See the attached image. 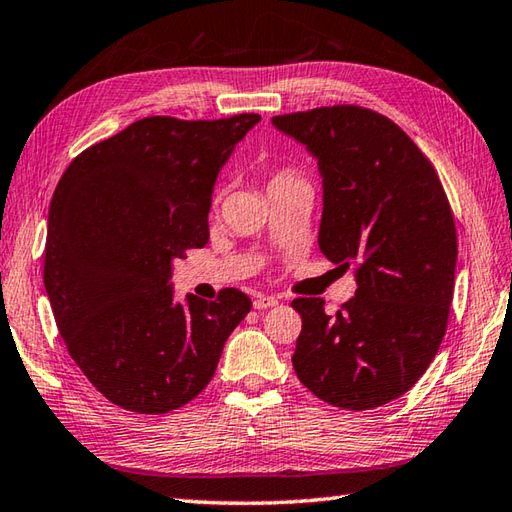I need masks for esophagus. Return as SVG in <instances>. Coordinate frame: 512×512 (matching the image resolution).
<instances>
[{"instance_id": "34e87169", "label": "esophagus", "mask_w": 512, "mask_h": 512, "mask_svg": "<svg viewBox=\"0 0 512 512\" xmlns=\"http://www.w3.org/2000/svg\"><path fill=\"white\" fill-rule=\"evenodd\" d=\"M276 305H278V298H274V296L260 294V296L254 298V307H256V310H267V307H276Z\"/></svg>"}]
</instances>
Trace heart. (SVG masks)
Instances as JSON below:
<instances>
[{"label":"heart","mask_w":512,"mask_h":512,"mask_svg":"<svg viewBox=\"0 0 512 512\" xmlns=\"http://www.w3.org/2000/svg\"><path fill=\"white\" fill-rule=\"evenodd\" d=\"M285 180H296V173L294 171H278V173H274L272 176V180H269V185H272V182H285Z\"/></svg>","instance_id":"1"}]
</instances>
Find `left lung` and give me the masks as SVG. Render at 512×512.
I'll use <instances>...</instances> for the list:
<instances>
[{
  "label": "left lung",
  "mask_w": 512,
  "mask_h": 512,
  "mask_svg": "<svg viewBox=\"0 0 512 512\" xmlns=\"http://www.w3.org/2000/svg\"><path fill=\"white\" fill-rule=\"evenodd\" d=\"M323 176L318 247L356 267V294L334 316L323 298H296L303 318L292 356L318 399L370 410L406 394L448 327L457 229L432 162L385 115L354 104L272 118Z\"/></svg>",
  "instance_id": "obj_1"
}]
</instances>
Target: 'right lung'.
<instances>
[{"mask_svg": "<svg viewBox=\"0 0 512 512\" xmlns=\"http://www.w3.org/2000/svg\"><path fill=\"white\" fill-rule=\"evenodd\" d=\"M260 122L151 115L84 149L48 209L44 287L71 359L124 410L165 414L196 399L252 310L240 289L173 301V258L209 240L220 167Z\"/></svg>", "mask_w": 512, "mask_h": 512, "instance_id": "right-lung-1", "label": "right lung"}]
</instances>
